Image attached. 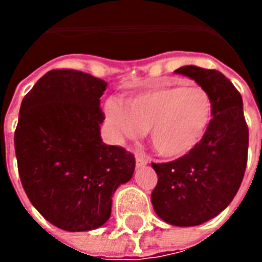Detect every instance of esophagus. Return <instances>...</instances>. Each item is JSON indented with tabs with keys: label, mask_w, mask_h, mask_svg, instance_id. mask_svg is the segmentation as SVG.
<instances>
[{
	"label": "esophagus",
	"mask_w": 262,
	"mask_h": 262,
	"mask_svg": "<svg viewBox=\"0 0 262 262\" xmlns=\"http://www.w3.org/2000/svg\"><path fill=\"white\" fill-rule=\"evenodd\" d=\"M148 163V156H145L144 154H136V164L137 166H144V164Z\"/></svg>",
	"instance_id": "34e87169"
}]
</instances>
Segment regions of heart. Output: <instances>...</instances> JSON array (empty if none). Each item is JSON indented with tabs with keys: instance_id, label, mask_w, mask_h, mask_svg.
<instances>
[{
	"instance_id": "heart-1",
	"label": "heart",
	"mask_w": 262,
	"mask_h": 262,
	"mask_svg": "<svg viewBox=\"0 0 262 262\" xmlns=\"http://www.w3.org/2000/svg\"><path fill=\"white\" fill-rule=\"evenodd\" d=\"M106 114L118 136L136 137L141 130H148L158 154L179 158L205 136L213 102L201 85L166 83L127 98L123 106L108 100Z\"/></svg>"
}]
</instances>
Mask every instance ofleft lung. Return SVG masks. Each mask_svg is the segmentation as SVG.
<instances>
[{"mask_svg":"<svg viewBox=\"0 0 262 262\" xmlns=\"http://www.w3.org/2000/svg\"><path fill=\"white\" fill-rule=\"evenodd\" d=\"M209 92L213 114L203 140L190 152L167 163H152L158 183L151 201L159 217L174 226H199L231 203L248 163L249 127L239 91L216 69L182 67Z\"/></svg>","mask_w":262,"mask_h":262,"instance_id":"8db88e82","label":"left lung"}]
</instances>
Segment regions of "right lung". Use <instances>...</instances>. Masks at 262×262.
Segmentation results:
<instances>
[{
    "mask_svg": "<svg viewBox=\"0 0 262 262\" xmlns=\"http://www.w3.org/2000/svg\"><path fill=\"white\" fill-rule=\"evenodd\" d=\"M106 88L84 72L53 69L20 107L14 151L23 187L40 215L67 231L106 223L115 189L135 171V155L100 137Z\"/></svg>",
    "mask_w": 262,
    "mask_h": 262,
    "instance_id": "obj_1",
    "label": "right lung"
}]
</instances>
